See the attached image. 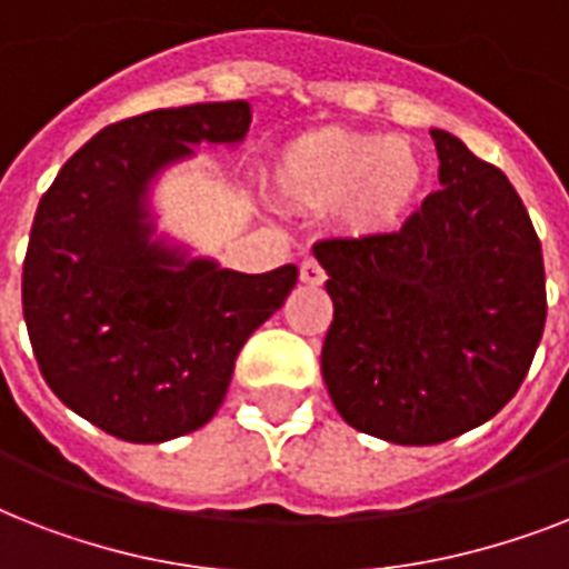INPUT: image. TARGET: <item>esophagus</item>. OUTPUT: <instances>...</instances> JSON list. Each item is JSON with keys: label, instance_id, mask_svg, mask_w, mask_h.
Listing matches in <instances>:
<instances>
[{"label": "esophagus", "instance_id": "obj_1", "mask_svg": "<svg viewBox=\"0 0 569 569\" xmlns=\"http://www.w3.org/2000/svg\"><path fill=\"white\" fill-rule=\"evenodd\" d=\"M301 283H307V286L325 283V268H321L316 259H303L301 262Z\"/></svg>", "mask_w": 569, "mask_h": 569}]
</instances>
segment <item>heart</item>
<instances>
[{"label":"heart","mask_w":569,"mask_h":569,"mask_svg":"<svg viewBox=\"0 0 569 569\" xmlns=\"http://www.w3.org/2000/svg\"><path fill=\"white\" fill-rule=\"evenodd\" d=\"M268 189L286 209H333L351 239H383L413 212L425 189V159L407 138L321 127L277 150Z\"/></svg>","instance_id":"obj_1"}]
</instances>
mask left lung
I'll return each instance as SVG.
<instances>
[{"label": "left lung", "mask_w": 569, "mask_h": 569, "mask_svg": "<svg viewBox=\"0 0 569 569\" xmlns=\"http://www.w3.org/2000/svg\"><path fill=\"white\" fill-rule=\"evenodd\" d=\"M440 191L383 239L319 241L333 321L321 375L351 428L433 446L493 419L547 325L543 253L499 168L431 129Z\"/></svg>", "instance_id": "8db88e82"}]
</instances>
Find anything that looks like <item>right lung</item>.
I'll return each mask as SVG.
<instances>
[{"label":"right lung","instance_id":"right-lung-1","mask_svg":"<svg viewBox=\"0 0 569 569\" xmlns=\"http://www.w3.org/2000/svg\"><path fill=\"white\" fill-rule=\"evenodd\" d=\"M250 106L194 102L100 129L40 197L22 316L49 389L127 442H164L218 413L253 330L298 268L241 274L156 232L150 191L197 144L236 147Z\"/></svg>","mask_w":569,"mask_h":569}]
</instances>
